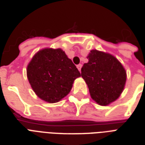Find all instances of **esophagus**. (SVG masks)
Listing matches in <instances>:
<instances>
[{
    "label": "esophagus",
    "mask_w": 145,
    "mask_h": 145,
    "mask_svg": "<svg viewBox=\"0 0 145 145\" xmlns=\"http://www.w3.org/2000/svg\"><path fill=\"white\" fill-rule=\"evenodd\" d=\"M77 69L79 70L80 72V71H81V68H82V65H81V64H79V65H77Z\"/></svg>",
    "instance_id": "obj_1"
}]
</instances>
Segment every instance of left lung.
Instances as JSON below:
<instances>
[{
	"instance_id": "left-lung-1",
	"label": "left lung",
	"mask_w": 145,
	"mask_h": 145,
	"mask_svg": "<svg viewBox=\"0 0 145 145\" xmlns=\"http://www.w3.org/2000/svg\"><path fill=\"white\" fill-rule=\"evenodd\" d=\"M88 62L81 68V77L89 88L91 98L99 105L106 106L117 100L124 89L126 71L113 55L92 50Z\"/></svg>"
}]
</instances>
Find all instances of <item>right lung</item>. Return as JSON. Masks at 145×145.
<instances>
[{"label": "right lung", "instance_id": "obj_1", "mask_svg": "<svg viewBox=\"0 0 145 145\" xmlns=\"http://www.w3.org/2000/svg\"><path fill=\"white\" fill-rule=\"evenodd\" d=\"M27 77L35 94L43 101L56 103L72 88L79 71L61 49L39 50L27 66Z\"/></svg>", "mask_w": 145, "mask_h": 145}]
</instances>
